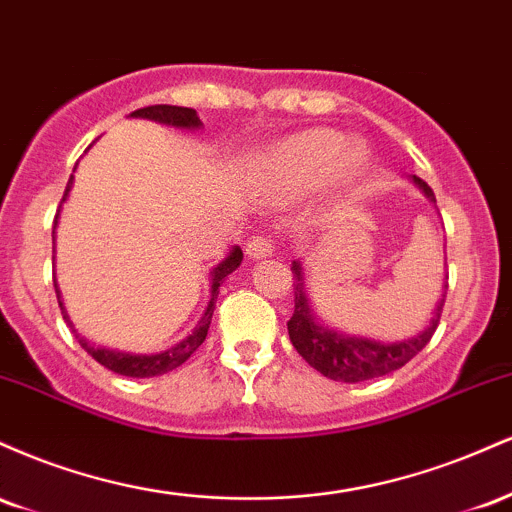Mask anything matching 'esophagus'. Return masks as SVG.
<instances>
[{
    "label": "esophagus",
    "mask_w": 512,
    "mask_h": 512,
    "mask_svg": "<svg viewBox=\"0 0 512 512\" xmlns=\"http://www.w3.org/2000/svg\"><path fill=\"white\" fill-rule=\"evenodd\" d=\"M245 252H248L250 260H264V257H272V240L264 236H252L248 243H245Z\"/></svg>",
    "instance_id": "obj_1"
}]
</instances>
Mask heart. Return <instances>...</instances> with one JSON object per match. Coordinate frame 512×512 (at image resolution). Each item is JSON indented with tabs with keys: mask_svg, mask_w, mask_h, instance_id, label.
<instances>
[{
	"mask_svg": "<svg viewBox=\"0 0 512 512\" xmlns=\"http://www.w3.org/2000/svg\"><path fill=\"white\" fill-rule=\"evenodd\" d=\"M366 163V149H346L344 134L322 127L308 129L272 146L257 161L255 185L274 199L301 197L320 187L332 173L344 180L358 178Z\"/></svg>",
	"mask_w": 512,
	"mask_h": 512,
	"instance_id": "heart-1",
	"label": "heart"
}]
</instances>
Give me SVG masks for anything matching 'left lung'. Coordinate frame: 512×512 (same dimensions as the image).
I'll use <instances>...</instances> for the list:
<instances>
[{"label":"left lung","instance_id":"obj_1","mask_svg":"<svg viewBox=\"0 0 512 512\" xmlns=\"http://www.w3.org/2000/svg\"><path fill=\"white\" fill-rule=\"evenodd\" d=\"M411 180L419 185V190L436 202L431 187L424 180L411 175ZM293 272V315L289 320V337L291 344L296 346V351L305 361L310 363L315 370H320L325 378L339 380V383H363V380L383 378V375L395 373L409 363L411 358L419 354L424 346L431 342L433 332H436L440 313H443L445 293L440 298L436 310H433L431 322L421 334L416 337L404 339V342L395 344H383L375 342V339L366 337H351V334H342L330 327H322L320 322H315L313 310L308 305V296H305V279H303V267L301 262L291 264ZM448 279V276H445ZM445 289H448V281H445Z\"/></svg>","mask_w":512,"mask_h":512}]
</instances>
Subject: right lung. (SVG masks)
<instances>
[{"label": "right lung", "instance_id": "obj_1", "mask_svg": "<svg viewBox=\"0 0 512 512\" xmlns=\"http://www.w3.org/2000/svg\"><path fill=\"white\" fill-rule=\"evenodd\" d=\"M132 117H144V120H154V122H161V125H170V127H178V129H199V127H202V120L197 117V110L180 108V105H149V108L134 110ZM74 170H76V166H74ZM72 180H74V175L67 182V190H64L62 202L67 199L69 190H72ZM60 207H62V204H60ZM57 216H60V214H57ZM57 216H55V226H57ZM52 233H55V231H52ZM52 238H55V236H52ZM240 262H243V250H240L238 245H233L231 252H228V255L223 257V260L216 264L214 269H211V298H209L207 310H204L202 320L197 322L195 330L187 334L182 342L170 346V349H166V351H161V354H149V356H146V354H127V351H113V349H105V346H96V344L86 342L84 337H79V334H76L72 320H69L67 310H64L60 289H57V284H55L57 303H60L64 322L72 327L76 339H79L81 349H84L86 354H91L93 358H96L101 366L113 370V373H117V375H127V378H154V375H163V373H168V370L182 366V363H185L187 358H190L199 349V346H202L204 339H207V332H209V325H211V315H214V305H216V296H219V286L223 284V279H226L228 274L236 272V269L240 267Z\"/></svg>", "mask_w": 512, "mask_h": 512}]
</instances>
